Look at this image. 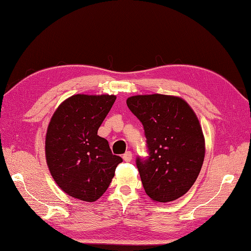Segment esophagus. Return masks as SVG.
<instances>
[{
	"mask_svg": "<svg viewBox=\"0 0 251 251\" xmlns=\"http://www.w3.org/2000/svg\"><path fill=\"white\" fill-rule=\"evenodd\" d=\"M122 158H124L125 162H127V163L131 162V159H132V153H131V152L125 153L124 156H122Z\"/></svg>",
	"mask_w": 251,
	"mask_h": 251,
	"instance_id": "esophagus-1",
	"label": "esophagus"
}]
</instances>
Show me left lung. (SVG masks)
<instances>
[{"label":"left lung","mask_w":251,"mask_h":251,"mask_svg":"<svg viewBox=\"0 0 251 251\" xmlns=\"http://www.w3.org/2000/svg\"><path fill=\"white\" fill-rule=\"evenodd\" d=\"M126 105L144 127L149 156L136 158L144 190L156 202L182 197L197 180L205 154L204 136L195 111L182 98L138 95Z\"/></svg>","instance_id":"1"}]
</instances>
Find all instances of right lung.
<instances>
[{"instance_id": "1", "label": "right lung", "mask_w": 251, "mask_h": 251, "mask_svg": "<svg viewBox=\"0 0 251 251\" xmlns=\"http://www.w3.org/2000/svg\"><path fill=\"white\" fill-rule=\"evenodd\" d=\"M115 95L71 96L52 116L46 135V159L56 184L75 199L94 202L109 187L122 162L97 135Z\"/></svg>"}]
</instances>
